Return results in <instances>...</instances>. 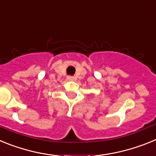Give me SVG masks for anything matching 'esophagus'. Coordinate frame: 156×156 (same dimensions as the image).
<instances>
[{
  "label": "esophagus",
  "instance_id": "34e87169",
  "mask_svg": "<svg viewBox=\"0 0 156 156\" xmlns=\"http://www.w3.org/2000/svg\"><path fill=\"white\" fill-rule=\"evenodd\" d=\"M67 79L69 80H74V77L72 76H69L68 77H67Z\"/></svg>",
  "mask_w": 156,
  "mask_h": 156
}]
</instances>
